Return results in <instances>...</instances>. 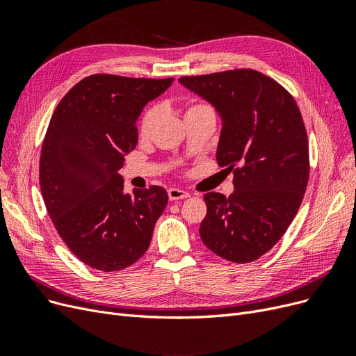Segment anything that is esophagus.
Returning a JSON list of instances; mask_svg holds the SVG:
<instances>
[{"instance_id":"esophagus-1","label":"esophagus","mask_w":356,"mask_h":356,"mask_svg":"<svg viewBox=\"0 0 356 356\" xmlns=\"http://www.w3.org/2000/svg\"><path fill=\"white\" fill-rule=\"evenodd\" d=\"M168 196H169V200L172 202H178L181 199H187L190 195L187 191L181 190V188H169L168 190Z\"/></svg>"}]
</instances>
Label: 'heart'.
Here are the masks:
<instances>
[{"instance_id":"heart-1","label":"heart","mask_w":356,"mask_h":356,"mask_svg":"<svg viewBox=\"0 0 356 356\" xmlns=\"http://www.w3.org/2000/svg\"><path fill=\"white\" fill-rule=\"evenodd\" d=\"M203 108H209V106L207 104H191L187 108L186 114L195 113V111H199ZM156 120H157V108L156 106H149V108L145 110V113L143 114L141 122H139V134H141L143 136H148L153 131Z\"/></svg>"}]
</instances>
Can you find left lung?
<instances>
[{"label": "left lung", "instance_id": "left-lung-1", "mask_svg": "<svg viewBox=\"0 0 356 356\" xmlns=\"http://www.w3.org/2000/svg\"><path fill=\"white\" fill-rule=\"evenodd\" d=\"M178 81L217 110V161L234 175L229 197L204 195L200 239L224 260L251 263L282 238L303 200L309 179L303 118L281 84L254 70Z\"/></svg>", "mask_w": 356, "mask_h": 356}]
</instances>
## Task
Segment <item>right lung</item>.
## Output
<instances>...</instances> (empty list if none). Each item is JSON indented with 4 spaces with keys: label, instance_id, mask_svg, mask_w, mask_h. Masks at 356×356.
I'll return each instance as SVG.
<instances>
[{
    "label": "right lung",
    "instance_id": "right-lung-1",
    "mask_svg": "<svg viewBox=\"0 0 356 356\" xmlns=\"http://www.w3.org/2000/svg\"><path fill=\"white\" fill-rule=\"evenodd\" d=\"M172 81L95 74L75 84L50 118L40 157L42 200L70 251L96 270L138 261L165 211V188L124 193L118 170L138 144L139 114Z\"/></svg>",
    "mask_w": 356,
    "mask_h": 356
}]
</instances>
